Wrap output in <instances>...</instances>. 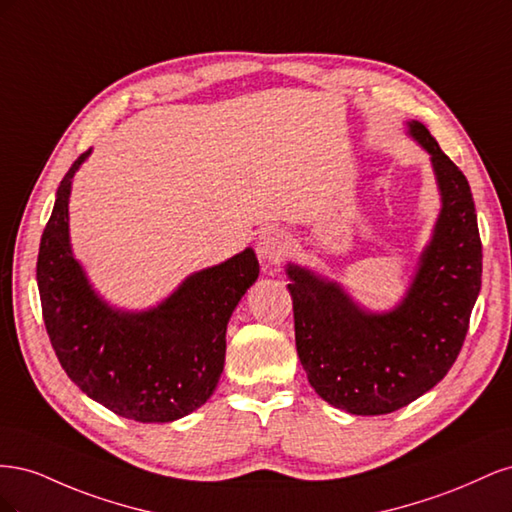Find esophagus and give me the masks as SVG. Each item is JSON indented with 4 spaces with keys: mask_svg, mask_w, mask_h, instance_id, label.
I'll return each instance as SVG.
<instances>
[{
    "mask_svg": "<svg viewBox=\"0 0 512 512\" xmlns=\"http://www.w3.org/2000/svg\"><path fill=\"white\" fill-rule=\"evenodd\" d=\"M288 250H290V241L284 230L269 228L260 232L258 243H256V254L262 262H267V265H280V262L288 256Z\"/></svg>",
    "mask_w": 512,
    "mask_h": 512,
    "instance_id": "esophagus-1",
    "label": "esophagus"
}]
</instances>
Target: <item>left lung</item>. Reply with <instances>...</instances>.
<instances>
[{
	"label": "left lung",
	"instance_id": "1",
	"mask_svg": "<svg viewBox=\"0 0 512 512\" xmlns=\"http://www.w3.org/2000/svg\"><path fill=\"white\" fill-rule=\"evenodd\" d=\"M410 134L433 164L440 218L414 280L393 312L356 305L337 282L288 265L294 342L309 384L350 414H389L433 389L453 367L480 292V245L466 175L418 121Z\"/></svg>",
	"mask_w": 512,
	"mask_h": 512
}]
</instances>
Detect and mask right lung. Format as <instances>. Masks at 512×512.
I'll return each instance as SVG.
<instances>
[{
	"label": "right lung",
	"mask_w": 512,
	"mask_h": 512,
	"mask_svg": "<svg viewBox=\"0 0 512 512\" xmlns=\"http://www.w3.org/2000/svg\"><path fill=\"white\" fill-rule=\"evenodd\" d=\"M89 153L61 179L42 232L36 280L44 327L61 367L87 397L138 423L177 421L218 386L226 324L258 280V260L247 247L190 275L158 307L134 314L113 309L89 286L70 250V185Z\"/></svg>",
	"instance_id": "obj_1"
}]
</instances>
